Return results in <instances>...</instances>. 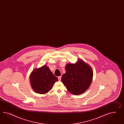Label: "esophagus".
Returning a JSON list of instances; mask_svg holds the SVG:
<instances>
[{
    "label": "esophagus",
    "instance_id": "esophagus-1",
    "mask_svg": "<svg viewBox=\"0 0 124 124\" xmlns=\"http://www.w3.org/2000/svg\"><path fill=\"white\" fill-rule=\"evenodd\" d=\"M58 80L59 81H61V76H59V77H58Z\"/></svg>",
    "mask_w": 124,
    "mask_h": 124
}]
</instances>
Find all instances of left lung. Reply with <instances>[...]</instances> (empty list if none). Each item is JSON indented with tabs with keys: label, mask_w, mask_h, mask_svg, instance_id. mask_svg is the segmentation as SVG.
I'll return each instance as SVG.
<instances>
[{
	"label": "left lung",
	"mask_w": 124,
	"mask_h": 124,
	"mask_svg": "<svg viewBox=\"0 0 124 124\" xmlns=\"http://www.w3.org/2000/svg\"><path fill=\"white\" fill-rule=\"evenodd\" d=\"M61 81L67 90L74 95H79L87 90L92 83L93 72L90 66L79 60L75 64H68Z\"/></svg>",
	"instance_id": "obj_1"
}]
</instances>
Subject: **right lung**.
Listing matches in <instances>:
<instances>
[{
  "mask_svg": "<svg viewBox=\"0 0 124 124\" xmlns=\"http://www.w3.org/2000/svg\"><path fill=\"white\" fill-rule=\"evenodd\" d=\"M31 84L33 90L39 94L46 93L58 81L46 65L34 70L31 74Z\"/></svg>",
  "mask_w": 124,
  "mask_h": 124,
  "instance_id": "1",
  "label": "right lung"
}]
</instances>
